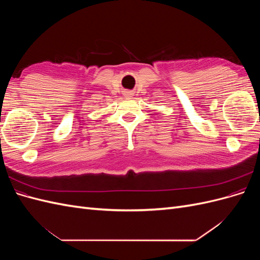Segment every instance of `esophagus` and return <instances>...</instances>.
Instances as JSON below:
<instances>
[{"mask_svg": "<svg viewBox=\"0 0 260 260\" xmlns=\"http://www.w3.org/2000/svg\"><path fill=\"white\" fill-rule=\"evenodd\" d=\"M124 96H127V98H131V96H132V93H131V92H125Z\"/></svg>", "mask_w": 260, "mask_h": 260, "instance_id": "obj_1", "label": "esophagus"}]
</instances>
